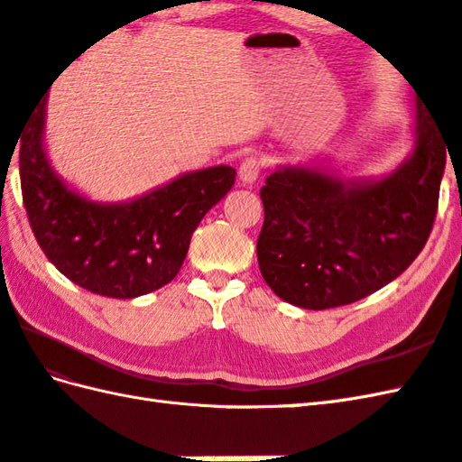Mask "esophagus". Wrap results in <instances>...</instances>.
<instances>
[{
  "label": "esophagus",
  "mask_w": 462,
  "mask_h": 462,
  "mask_svg": "<svg viewBox=\"0 0 462 462\" xmlns=\"http://www.w3.org/2000/svg\"><path fill=\"white\" fill-rule=\"evenodd\" d=\"M260 176V162L256 159H246L238 169V179L242 184H254Z\"/></svg>",
  "instance_id": "1"
}]
</instances>
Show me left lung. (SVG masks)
Returning <instances> with one entry per match:
<instances>
[{
    "label": "left lung",
    "mask_w": 462,
    "mask_h": 462,
    "mask_svg": "<svg viewBox=\"0 0 462 462\" xmlns=\"http://www.w3.org/2000/svg\"><path fill=\"white\" fill-rule=\"evenodd\" d=\"M447 141L417 95L411 151L381 176H346L318 159L278 164L262 186L258 263L283 301L303 310L347 306L387 286L433 228Z\"/></svg>",
    "instance_id": "obj_1"
}]
</instances>
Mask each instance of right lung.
I'll use <instances>...</instances> for the list:
<instances>
[{
	"label": "right lung",
	"instance_id": "add662e5",
	"mask_svg": "<svg viewBox=\"0 0 462 462\" xmlns=\"http://www.w3.org/2000/svg\"><path fill=\"white\" fill-rule=\"evenodd\" d=\"M47 97L37 101L19 134V174L29 224L49 262L77 286L105 298H139L172 282L194 230L230 192L236 171L208 166L131 200H93L63 180L49 159Z\"/></svg>",
	"mask_w": 462,
	"mask_h": 462
}]
</instances>
